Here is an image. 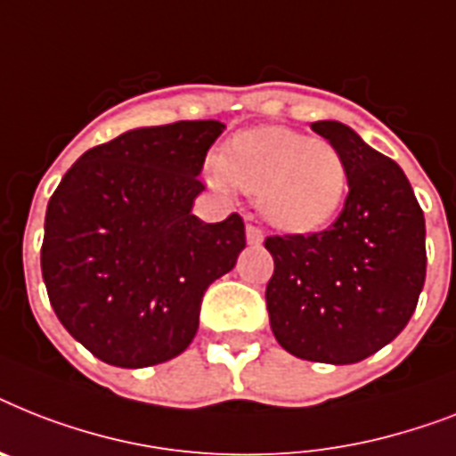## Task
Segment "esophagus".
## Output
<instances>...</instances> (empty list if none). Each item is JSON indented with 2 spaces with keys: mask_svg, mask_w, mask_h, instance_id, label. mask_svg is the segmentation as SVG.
<instances>
[{
  "mask_svg": "<svg viewBox=\"0 0 456 456\" xmlns=\"http://www.w3.org/2000/svg\"><path fill=\"white\" fill-rule=\"evenodd\" d=\"M246 240H248V246H262V243H265L262 229H257L255 224H248V227H246Z\"/></svg>",
  "mask_w": 456,
  "mask_h": 456,
  "instance_id": "1",
  "label": "esophagus"
}]
</instances>
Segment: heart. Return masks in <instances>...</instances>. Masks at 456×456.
I'll use <instances>...</instances> for the list:
<instances>
[{"label":"heart","mask_w":456,"mask_h":456,"mask_svg":"<svg viewBox=\"0 0 456 456\" xmlns=\"http://www.w3.org/2000/svg\"><path fill=\"white\" fill-rule=\"evenodd\" d=\"M208 183H229L257 196V208L286 234H314L330 224L349 194V166L328 140H309L290 128L240 131L224 144Z\"/></svg>","instance_id":"obj_1"}]
</instances>
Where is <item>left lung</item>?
<instances>
[{"mask_svg": "<svg viewBox=\"0 0 456 456\" xmlns=\"http://www.w3.org/2000/svg\"><path fill=\"white\" fill-rule=\"evenodd\" d=\"M312 131L349 166L342 216L312 236H269L273 337L305 361L351 365L394 342L427 279V224L403 168L339 121Z\"/></svg>", "mask_w": 456, "mask_h": 456, "instance_id": "obj_1", "label": "left lung"}]
</instances>
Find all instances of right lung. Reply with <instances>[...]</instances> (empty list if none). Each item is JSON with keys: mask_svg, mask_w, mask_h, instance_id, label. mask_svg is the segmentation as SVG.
Wrapping results in <instances>:
<instances>
[{"mask_svg": "<svg viewBox=\"0 0 456 456\" xmlns=\"http://www.w3.org/2000/svg\"><path fill=\"white\" fill-rule=\"evenodd\" d=\"M222 121L140 126L98 144L53 191L42 276L55 316L95 358L150 368L180 356L199 330L203 292L246 248L236 213H191Z\"/></svg>", "mask_w": 456, "mask_h": 456, "instance_id": "obj_1", "label": "right lung"}]
</instances>
